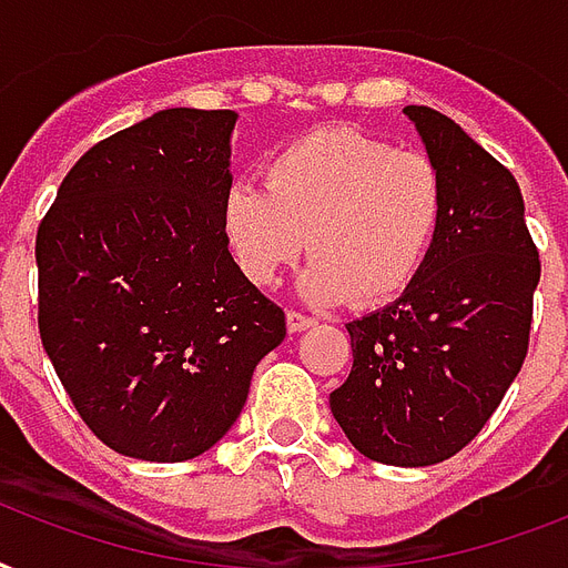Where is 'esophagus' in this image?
<instances>
[{"mask_svg": "<svg viewBox=\"0 0 568 568\" xmlns=\"http://www.w3.org/2000/svg\"><path fill=\"white\" fill-rule=\"evenodd\" d=\"M311 325H314V320H311V316L298 314V311H287V328L293 334L305 332V328H311Z\"/></svg>", "mask_w": 568, "mask_h": 568, "instance_id": "esophagus-1", "label": "esophagus"}]
</instances>
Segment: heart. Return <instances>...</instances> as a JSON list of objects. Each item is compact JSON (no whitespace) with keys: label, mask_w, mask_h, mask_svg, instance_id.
Here are the masks:
<instances>
[{"label":"heart","mask_w":568,"mask_h":568,"mask_svg":"<svg viewBox=\"0 0 568 568\" xmlns=\"http://www.w3.org/2000/svg\"><path fill=\"white\" fill-rule=\"evenodd\" d=\"M444 206L433 156L355 130H320L272 153L263 183L227 189L222 227L236 266L257 287L275 284L307 248V298L385 305L424 270Z\"/></svg>","instance_id":"1"}]
</instances>
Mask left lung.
I'll use <instances>...</instances> for the list:
<instances>
[{"mask_svg": "<svg viewBox=\"0 0 568 568\" xmlns=\"http://www.w3.org/2000/svg\"><path fill=\"white\" fill-rule=\"evenodd\" d=\"M406 115L442 169V231L394 305L346 325L353 371L328 403L367 459L420 468L471 444L521 371L539 252L509 169L429 105Z\"/></svg>", "mask_w": 568, "mask_h": 568, "instance_id": "1", "label": "left lung"}]
</instances>
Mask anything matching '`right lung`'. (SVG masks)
<instances>
[{
  "label": "right lung",
  "instance_id": "1",
  "mask_svg": "<svg viewBox=\"0 0 568 568\" xmlns=\"http://www.w3.org/2000/svg\"><path fill=\"white\" fill-rule=\"evenodd\" d=\"M234 124L162 109L97 142L34 240L43 349L88 429L144 463L210 450L287 334L224 240Z\"/></svg>",
  "mask_w": 568,
  "mask_h": 568
}]
</instances>
